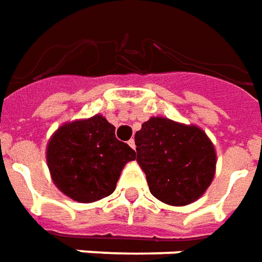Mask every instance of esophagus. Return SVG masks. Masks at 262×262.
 <instances>
[{
    "label": "esophagus",
    "mask_w": 262,
    "mask_h": 262,
    "mask_svg": "<svg viewBox=\"0 0 262 262\" xmlns=\"http://www.w3.org/2000/svg\"><path fill=\"white\" fill-rule=\"evenodd\" d=\"M128 145H129L131 148H134V149H135V140H134V138H131V140L128 141Z\"/></svg>",
    "instance_id": "1"
}]
</instances>
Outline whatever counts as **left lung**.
<instances>
[{
	"label": "left lung",
	"instance_id": "left-lung-1",
	"mask_svg": "<svg viewBox=\"0 0 262 262\" xmlns=\"http://www.w3.org/2000/svg\"><path fill=\"white\" fill-rule=\"evenodd\" d=\"M135 145L149 191L162 203L191 204L214 178V145L200 128L154 117L135 133Z\"/></svg>",
	"mask_w": 262,
	"mask_h": 262
}]
</instances>
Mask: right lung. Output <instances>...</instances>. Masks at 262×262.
Returning <instances> with one entry per match:
<instances>
[{
    "mask_svg": "<svg viewBox=\"0 0 262 262\" xmlns=\"http://www.w3.org/2000/svg\"><path fill=\"white\" fill-rule=\"evenodd\" d=\"M133 160L134 149L117 140L115 127L101 115L62 125L47 148L52 181L78 203L113 194L121 169Z\"/></svg>",
    "mask_w": 262,
    "mask_h": 262,
    "instance_id": "1",
    "label": "right lung"
}]
</instances>
